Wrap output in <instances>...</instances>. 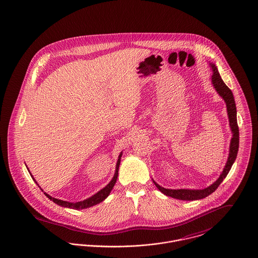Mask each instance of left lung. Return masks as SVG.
<instances>
[{
  "label": "left lung",
  "mask_w": 258,
  "mask_h": 258,
  "mask_svg": "<svg viewBox=\"0 0 258 258\" xmlns=\"http://www.w3.org/2000/svg\"><path fill=\"white\" fill-rule=\"evenodd\" d=\"M211 67H212V70H213L212 84L215 88V90L217 91V93L223 98L224 101L226 103L228 116H229V121H230V126H231L232 132H233V138L231 140V145H230L229 158H228V161L225 165L223 172L220 175V177L218 178V180L206 189H164V188L160 187L158 184H156L154 181L157 189H159L161 192H163L164 195H166L168 197H172L174 199L183 200V201H196V200H202L204 198L208 197L209 195H211L215 189L219 187V185L222 183V181L226 178V176L228 175V173L230 171L234 161L236 160L237 155H238L240 139H239V126H238V122H237V108H236V103H235V100H234V96H233L232 91L224 83L218 70L216 69V67L214 64H211Z\"/></svg>",
  "instance_id": "8db88e82"
}]
</instances>
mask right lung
Returning a JSON list of instances; mask_svg holds the SVG:
<instances>
[{
    "instance_id": "right-lung-1",
    "label": "right lung",
    "mask_w": 258,
    "mask_h": 258,
    "mask_svg": "<svg viewBox=\"0 0 258 258\" xmlns=\"http://www.w3.org/2000/svg\"><path fill=\"white\" fill-rule=\"evenodd\" d=\"M122 154L119 155V158H118V161H117V164H116V169H115V174L112 178V180L108 183V185L106 187H104L103 189H101L99 192H97L96 195H94L93 197L87 199L83 202H79V203H69V202H64V201H60V200H57V199H54L52 198L50 195L44 192L51 201H52L54 204L58 205V206H64V207H69V208H73V209H83V208H87V207H90V206H95L97 204H100L101 202H103V200L106 199V197L109 195L110 190L112 189V188L114 187L115 185V182L117 180V176H118V168H119V164H120V158ZM32 177V175H31ZM34 179V178H33ZM35 181V180H34ZM36 182V181H35Z\"/></svg>"
}]
</instances>
